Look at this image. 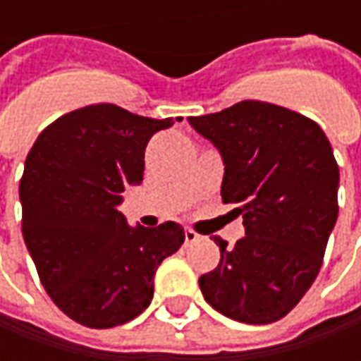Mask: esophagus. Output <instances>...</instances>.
<instances>
[{"mask_svg":"<svg viewBox=\"0 0 361 361\" xmlns=\"http://www.w3.org/2000/svg\"><path fill=\"white\" fill-rule=\"evenodd\" d=\"M185 241L188 243H195V241H199V233H195L192 229H185Z\"/></svg>","mask_w":361,"mask_h":361,"instance_id":"1","label":"esophagus"}]
</instances>
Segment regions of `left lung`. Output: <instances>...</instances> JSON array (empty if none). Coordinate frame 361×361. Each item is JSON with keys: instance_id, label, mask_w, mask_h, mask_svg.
<instances>
[{"instance_id": "left-lung-1", "label": "left lung", "mask_w": 361, "mask_h": 361, "mask_svg": "<svg viewBox=\"0 0 361 361\" xmlns=\"http://www.w3.org/2000/svg\"><path fill=\"white\" fill-rule=\"evenodd\" d=\"M188 124L223 157L221 197L245 237L199 277L207 303L243 324H273L307 293L338 221L340 169L324 130L283 106L243 100Z\"/></svg>"}]
</instances>
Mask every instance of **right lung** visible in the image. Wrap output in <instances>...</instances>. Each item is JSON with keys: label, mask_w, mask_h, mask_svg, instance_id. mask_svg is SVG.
Instances as JSON below:
<instances>
[{"label": "right lung", "mask_w": 361, "mask_h": 361, "mask_svg": "<svg viewBox=\"0 0 361 361\" xmlns=\"http://www.w3.org/2000/svg\"><path fill=\"white\" fill-rule=\"evenodd\" d=\"M173 124L116 104L84 106L44 128L25 159L23 241L51 301L80 326L106 329L140 315L162 259L185 241L178 223L130 227L116 209L142 183L150 136Z\"/></svg>", "instance_id": "add662e5"}]
</instances>
